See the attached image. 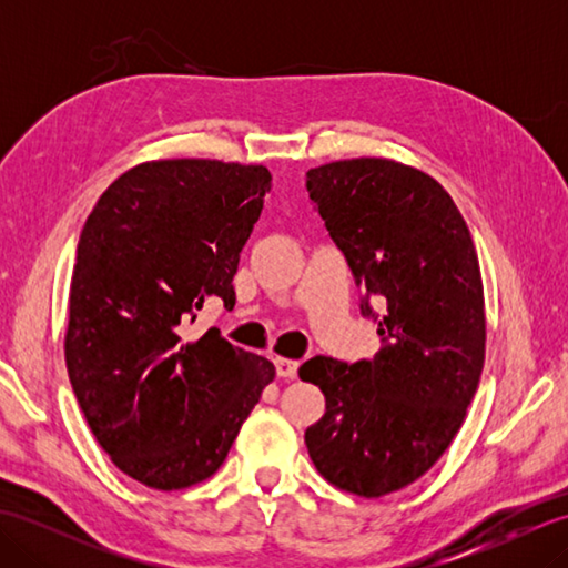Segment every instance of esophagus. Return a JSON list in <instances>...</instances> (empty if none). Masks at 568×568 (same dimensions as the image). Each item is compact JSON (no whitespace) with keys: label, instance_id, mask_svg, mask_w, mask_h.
I'll list each match as a JSON object with an SVG mask.
<instances>
[{"label":"esophagus","instance_id":"34e87169","mask_svg":"<svg viewBox=\"0 0 568 568\" xmlns=\"http://www.w3.org/2000/svg\"><path fill=\"white\" fill-rule=\"evenodd\" d=\"M297 368L300 364L297 361H291V358H275V373L281 378H295L297 376Z\"/></svg>","mask_w":568,"mask_h":568}]
</instances>
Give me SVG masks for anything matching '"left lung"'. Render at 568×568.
<instances>
[{
    "instance_id": "obj_1",
    "label": "left lung",
    "mask_w": 568,
    "mask_h": 568,
    "mask_svg": "<svg viewBox=\"0 0 568 568\" xmlns=\"http://www.w3.org/2000/svg\"><path fill=\"white\" fill-rule=\"evenodd\" d=\"M307 192L383 348L356 364L315 356L300 366L327 400L305 444L329 484L381 498L437 464L476 395L486 348L476 246L449 192L403 163L312 168Z\"/></svg>"
}]
</instances>
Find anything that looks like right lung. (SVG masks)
<instances>
[{
    "mask_svg": "<svg viewBox=\"0 0 568 568\" xmlns=\"http://www.w3.org/2000/svg\"><path fill=\"white\" fill-rule=\"evenodd\" d=\"M263 165L153 161L102 192L78 241L65 364L84 419L139 484L210 478L275 378L220 329L183 342L204 300L234 305L241 248L271 190Z\"/></svg>",
    "mask_w": 568,
    "mask_h": 568,
    "instance_id": "1",
    "label": "right lung"
}]
</instances>
